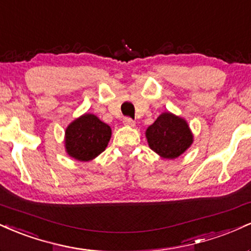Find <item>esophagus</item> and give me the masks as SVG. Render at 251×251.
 Instances as JSON below:
<instances>
[{"instance_id": "1", "label": "esophagus", "mask_w": 251, "mask_h": 251, "mask_svg": "<svg viewBox=\"0 0 251 251\" xmlns=\"http://www.w3.org/2000/svg\"><path fill=\"white\" fill-rule=\"evenodd\" d=\"M123 125L126 126H135V121L130 119V117H126V119L123 120Z\"/></svg>"}]
</instances>
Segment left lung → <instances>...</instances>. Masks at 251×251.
Returning <instances> with one entry per match:
<instances>
[{
    "label": "left lung",
    "instance_id": "obj_1",
    "mask_svg": "<svg viewBox=\"0 0 251 251\" xmlns=\"http://www.w3.org/2000/svg\"><path fill=\"white\" fill-rule=\"evenodd\" d=\"M149 147L164 158H176L193 143L187 122L170 113H163L147 129Z\"/></svg>",
    "mask_w": 251,
    "mask_h": 251
}]
</instances>
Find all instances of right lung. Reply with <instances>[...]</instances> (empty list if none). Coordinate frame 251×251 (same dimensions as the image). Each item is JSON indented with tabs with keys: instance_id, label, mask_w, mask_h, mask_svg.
Listing matches in <instances>:
<instances>
[{
	"instance_id": "obj_1",
	"label": "right lung",
	"mask_w": 251,
	"mask_h": 251,
	"mask_svg": "<svg viewBox=\"0 0 251 251\" xmlns=\"http://www.w3.org/2000/svg\"><path fill=\"white\" fill-rule=\"evenodd\" d=\"M111 129L95 115L85 114L66 130V149L78 161H90L107 148Z\"/></svg>"
}]
</instances>
